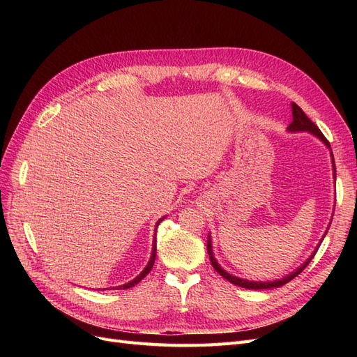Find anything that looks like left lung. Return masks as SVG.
Here are the masks:
<instances>
[{
    "instance_id": "obj_1",
    "label": "left lung",
    "mask_w": 357,
    "mask_h": 357,
    "mask_svg": "<svg viewBox=\"0 0 357 357\" xmlns=\"http://www.w3.org/2000/svg\"><path fill=\"white\" fill-rule=\"evenodd\" d=\"M291 114H294V121H291V123L289 125V131H294V132H296V131H308V132H311V134H314V135H317L323 143H325L328 147H331V144H329V142L326 139V137L321 134V131L320 129L316 126V123L314 122H311L310 119H308V116L302 112V109L299 105H296L295 102H291ZM333 167H335V162H333ZM333 171H335V168H333ZM207 252H208V256H210V262H211V265H213V268L215 269V271H218L225 280H228V282H231L232 284H235V286H240V287H244V289H255V290H259V289H271V287H280V286H283V284H286V283H289L290 280H294L298 274H301L302 271H304L305 269V266L310 264V261L312 257H314V255H312L308 261L302 265V266H299L295 273H291L290 275H287V277H284V278H282V280H277V282H248V280H243V278H238V277H234V275H231V274H228L225 271V269H222L220 268V265L215 262V259H214V256H213V250H211V241H210V236H208V243H207Z\"/></svg>"
}]
</instances>
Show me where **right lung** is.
Here are the masks:
<instances>
[{
  "mask_svg": "<svg viewBox=\"0 0 357 357\" xmlns=\"http://www.w3.org/2000/svg\"><path fill=\"white\" fill-rule=\"evenodd\" d=\"M162 222V219L158 222V225ZM158 225H156V229H158ZM156 235V234H155ZM155 257H156V238H155V243H153V250H152V257H150V261H149V264H147V266L143 269V273L139 274V275H137L132 282H129V283H126V284H122V286H119V289H129V287H132V286H135V284H138L139 282H142V280L152 271V268H153V264H155Z\"/></svg>",
  "mask_w": 357,
  "mask_h": 357,
  "instance_id": "add662e5",
  "label": "right lung"
}]
</instances>
